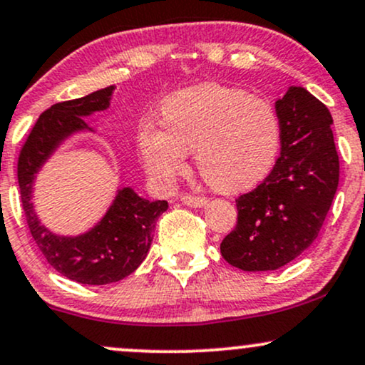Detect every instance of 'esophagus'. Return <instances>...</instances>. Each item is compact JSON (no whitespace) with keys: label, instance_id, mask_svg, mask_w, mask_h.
I'll use <instances>...</instances> for the list:
<instances>
[{"label":"esophagus","instance_id":"34e87169","mask_svg":"<svg viewBox=\"0 0 365 365\" xmlns=\"http://www.w3.org/2000/svg\"><path fill=\"white\" fill-rule=\"evenodd\" d=\"M180 200H182V204L188 205V207H195V209L204 207V205H207L209 202L205 197H197V195H183Z\"/></svg>","mask_w":365,"mask_h":365}]
</instances>
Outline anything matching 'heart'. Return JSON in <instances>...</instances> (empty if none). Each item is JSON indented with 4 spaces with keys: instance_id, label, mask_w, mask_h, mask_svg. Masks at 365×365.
Wrapping results in <instances>:
<instances>
[{
    "instance_id": "obj_1",
    "label": "heart",
    "mask_w": 365,
    "mask_h": 365,
    "mask_svg": "<svg viewBox=\"0 0 365 365\" xmlns=\"http://www.w3.org/2000/svg\"><path fill=\"white\" fill-rule=\"evenodd\" d=\"M163 127L144 122L139 151L148 170L173 182L194 151L200 177L219 192L257 185L274 168L282 125L274 103L241 88L204 83L171 95L161 107Z\"/></svg>"
}]
</instances>
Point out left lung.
I'll use <instances>...</instances> for the list:
<instances>
[{
	"mask_svg": "<svg viewBox=\"0 0 365 365\" xmlns=\"http://www.w3.org/2000/svg\"><path fill=\"white\" fill-rule=\"evenodd\" d=\"M282 125L280 156L255 190L236 199L238 222L221 255L245 272L277 270L318 238L338 187L333 118L302 86L275 102Z\"/></svg>",
	"mask_w": 365,
	"mask_h": 365,
	"instance_id": "obj_1",
	"label": "left lung"
}]
</instances>
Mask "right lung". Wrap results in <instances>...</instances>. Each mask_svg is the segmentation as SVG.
<instances>
[{
  "mask_svg": "<svg viewBox=\"0 0 365 365\" xmlns=\"http://www.w3.org/2000/svg\"><path fill=\"white\" fill-rule=\"evenodd\" d=\"M115 86H107L81 98L52 105L35 122L19 158V185L27 225L35 243L64 277L88 285L118 282L143 263L151 248L153 231L166 200H148L133 187H118L110 207L86 232L76 236L56 235L38 219L34 207L37 173L57 148L78 133H95L83 117L107 110Z\"/></svg>",
  "mask_w": 365,
  "mask_h": 365,
  "instance_id": "obj_1",
  "label": "right lung"
}]
</instances>
